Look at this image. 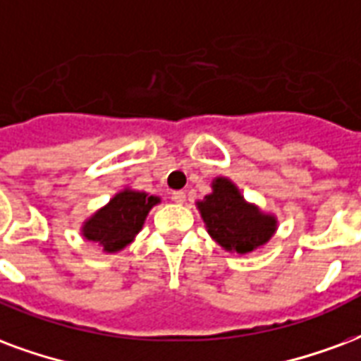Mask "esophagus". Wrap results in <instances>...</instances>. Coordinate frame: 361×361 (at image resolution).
I'll return each instance as SVG.
<instances>
[{
	"mask_svg": "<svg viewBox=\"0 0 361 361\" xmlns=\"http://www.w3.org/2000/svg\"><path fill=\"white\" fill-rule=\"evenodd\" d=\"M172 201L176 202V204H183V202H185V193H183V191H173Z\"/></svg>",
	"mask_w": 361,
	"mask_h": 361,
	"instance_id": "1",
	"label": "esophagus"
}]
</instances>
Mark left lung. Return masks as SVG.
Listing matches in <instances>:
<instances>
[{
	"instance_id": "8db88e82",
	"label": "left lung",
	"mask_w": 361,
	"mask_h": 361,
	"mask_svg": "<svg viewBox=\"0 0 361 361\" xmlns=\"http://www.w3.org/2000/svg\"><path fill=\"white\" fill-rule=\"evenodd\" d=\"M212 191L197 201L208 235L231 255H250L276 235L277 216L248 202L241 189L226 176H218L210 183Z\"/></svg>"
}]
</instances>
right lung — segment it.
<instances>
[{"mask_svg": "<svg viewBox=\"0 0 361 361\" xmlns=\"http://www.w3.org/2000/svg\"><path fill=\"white\" fill-rule=\"evenodd\" d=\"M159 202L160 197L157 195L124 188L105 207L97 208L82 221L80 233L87 241L97 243L106 255L120 252L133 243L145 224L147 214Z\"/></svg>", "mask_w": 361, "mask_h": 361, "instance_id": "obj_1", "label": "right lung"}]
</instances>
